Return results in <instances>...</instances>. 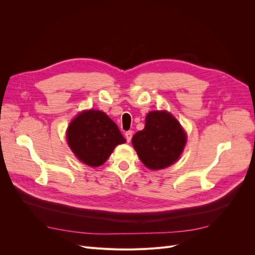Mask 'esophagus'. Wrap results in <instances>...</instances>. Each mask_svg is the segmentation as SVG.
I'll use <instances>...</instances> for the list:
<instances>
[{
  "label": "esophagus",
  "instance_id": "34e87169",
  "mask_svg": "<svg viewBox=\"0 0 255 255\" xmlns=\"http://www.w3.org/2000/svg\"><path fill=\"white\" fill-rule=\"evenodd\" d=\"M126 139L128 142L130 141V139H132V136H133V132L132 130H128V132H126Z\"/></svg>",
  "mask_w": 255,
  "mask_h": 255
}]
</instances>
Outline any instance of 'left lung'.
Masks as SVG:
<instances>
[{
	"label": "left lung",
	"instance_id": "left-lung-1",
	"mask_svg": "<svg viewBox=\"0 0 255 255\" xmlns=\"http://www.w3.org/2000/svg\"><path fill=\"white\" fill-rule=\"evenodd\" d=\"M142 164L153 170L172 165L186 143V134L174 117L167 112H151L145 126L132 139Z\"/></svg>",
	"mask_w": 255,
	"mask_h": 255
}]
</instances>
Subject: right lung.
I'll return each mask as SVG.
<instances>
[{
  "label": "right lung",
  "instance_id": "add662e5",
  "mask_svg": "<svg viewBox=\"0 0 255 255\" xmlns=\"http://www.w3.org/2000/svg\"><path fill=\"white\" fill-rule=\"evenodd\" d=\"M67 140L75 156L90 167L103 165L115 146L126 142L109 116L94 110L83 112L70 123Z\"/></svg>",
  "mask_w": 255,
  "mask_h": 255
}]
</instances>
